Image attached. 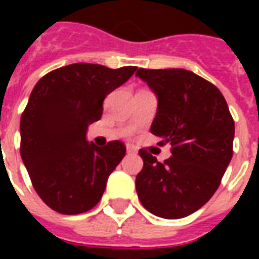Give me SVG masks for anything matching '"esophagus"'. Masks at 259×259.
<instances>
[{
  "label": "esophagus",
  "mask_w": 259,
  "mask_h": 259,
  "mask_svg": "<svg viewBox=\"0 0 259 259\" xmlns=\"http://www.w3.org/2000/svg\"><path fill=\"white\" fill-rule=\"evenodd\" d=\"M126 151H127V154H136V148L133 146H126Z\"/></svg>",
  "instance_id": "esophagus-1"
}]
</instances>
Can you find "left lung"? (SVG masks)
Masks as SVG:
<instances>
[{
    "mask_svg": "<svg viewBox=\"0 0 259 259\" xmlns=\"http://www.w3.org/2000/svg\"><path fill=\"white\" fill-rule=\"evenodd\" d=\"M158 98L151 133L170 144L172 157L158 162L146 150L136 178L139 200L154 215L180 219L206 204L233 157L234 122L218 87L186 69H143Z\"/></svg>",
    "mask_w": 259,
    "mask_h": 259,
    "instance_id": "obj_1",
    "label": "left lung"
}]
</instances>
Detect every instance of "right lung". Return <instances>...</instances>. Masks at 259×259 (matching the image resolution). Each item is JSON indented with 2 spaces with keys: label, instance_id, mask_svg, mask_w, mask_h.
I'll use <instances>...</instances> for the list:
<instances>
[{
  "label": "right lung",
  "instance_id": "add662e5",
  "mask_svg": "<svg viewBox=\"0 0 259 259\" xmlns=\"http://www.w3.org/2000/svg\"><path fill=\"white\" fill-rule=\"evenodd\" d=\"M136 69L72 64L34 85L20 118V155L34 190L54 211L83 213L101 200L126 147L115 140L100 148L87 141L85 133L101 118L105 97Z\"/></svg>",
  "mask_w": 259,
  "mask_h": 259
}]
</instances>
